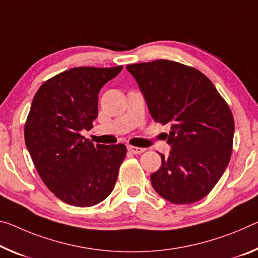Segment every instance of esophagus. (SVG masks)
<instances>
[{
  "instance_id": "obj_1",
  "label": "esophagus",
  "mask_w": 258,
  "mask_h": 258,
  "mask_svg": "<svg viewBox=\"0 0 258 258\" xmlns=\"http://www.w3.org/2000/svg\"><path fill=\"white\" fill-rule=\"evenodd\" d=\"M127 149H128L130 153L136 154V155L142 154V153H144V151L146 150L145 148H139V147H134V146H127Z\"/></svg>"
}]
</instances>
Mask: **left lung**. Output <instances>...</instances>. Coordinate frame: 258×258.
I'll return each mask as SVG.
<instances>
[{"label": "left lung", "instance_id": "1", "mask_svg": "<svg viewBox=\"0 0 258 258\" xmlns=\"http://www.w3.org/2000/svg\"><path fill=\"white\" fill-rule=\"evenodd\" d=\"M155 121L171 126L170 155L150 175L157 193L190 204L210 193L230 162L234 136L231 109L202 72L167 59L126 67Z\"/></svg>", "mask_w": 258, "mask_h": 258}]
</instances>
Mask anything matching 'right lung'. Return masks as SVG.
<instances>
[{"label": "right lung", "instance_id": "add662e5", "mask_svg": "<svg viewBox=\"0 0 258 258\" xmlns=\"http://www.w3.org/2000/svg\"><path fill=\"white\" fill-rule=\"evenodd\" d=\"M121 69H70L44 81L32 101L24 128L28 153L44 185L70 206H95L116 185L126 146L94 145L80 132L93 127L100 89Z\"/></svg>", "mask_w": 258, "mask_h": 258}]
</instances>
